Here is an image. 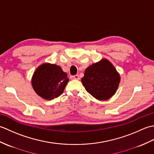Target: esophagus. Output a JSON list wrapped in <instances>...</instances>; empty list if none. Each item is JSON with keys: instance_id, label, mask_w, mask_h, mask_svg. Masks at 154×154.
Listing matches in <instances>:
<instances>
[{"instance_id": "esophagus-1", "label": "esophagus", "mask_w": 154, "mask_h": 154, "mask_svg": "<svg viewBox=\"0 0 154 154\" xmlns=\"http://www.w3.org/2000/svg\"><path fill=\"white\" fill-rule=\"evenodd\" d=\"M71 79H77L79 80V76L78 75H73V76H71Z\"/></svg>"}]
</instances>
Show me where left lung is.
Segmentation results:
<instances>
[{"instance_id": "1", "label": "left lung", "mask_w": 154, "mask_h": 154, "mask_svg": "<svg viewBox=\"0 0 154 154\" xmlns=\"http://www.w3.org/2000/svg\"><path fill=\"white\" fill-rule=\"evenodd\" d=\"M120 77L115 67L106 59L90 65L81 79L86 91L95 99L108 100L115 94Z\"/></svg>"}]
</instances>
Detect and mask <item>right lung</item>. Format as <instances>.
Returning a JSON list of instances; mask_svg holds the SVG:
<instances>
[{
    "label": "right lung",
    "mask_w": 154,
    "mask_h": 154,
    "mask_svg": "<svg viewBox=\"0 0 154 154\" xmlns=\"http://www.w3.org/2000/svg\"><path fill=\"white\" fill-rule=\"evenodd\" d=\"M68 82L67 74L60 66L48 63L39 66L32 79L35 92L45 100H51L60 96Z\"/></svg>",
    "instance_id": "add662e5"
}]
</instances>
